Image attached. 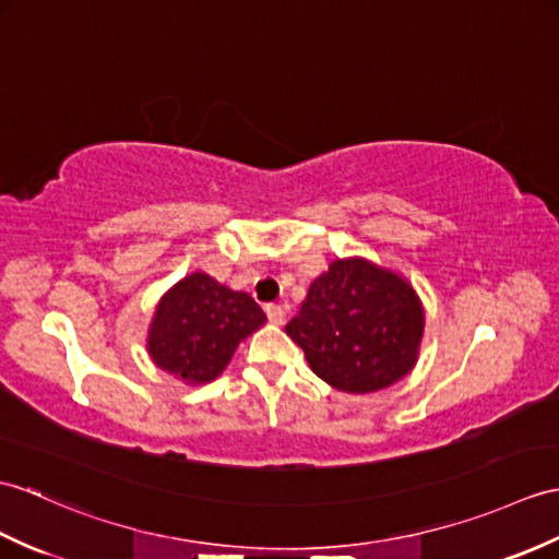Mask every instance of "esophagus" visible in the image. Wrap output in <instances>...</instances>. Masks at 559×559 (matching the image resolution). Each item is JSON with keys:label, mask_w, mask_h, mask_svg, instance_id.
I'll list each match as a JSON object with an SVG mask.
<instances>
[{"label": "esophagus", "mask_w": 559, "mask_h": 559, "mask_svg": "<svg viewBox=\"0 0 559 559\" xmlns=\"http://www.w3.org/2000/svg\"><path fill=\"white\" fill-rule=\"evenodd\" d=\"M264 309H266V317H269V321H271V323H283V319H285V309H283L281 305H266Z\"/></svg>", "instance_id": "obj_1"}]
</instances>
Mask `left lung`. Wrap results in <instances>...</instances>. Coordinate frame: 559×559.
Instances as JSON below:
<instances>
[{"mask_svg": "<svg viewBox=\"0 0 559 559\" xmlns=\"http://www.w3.org/2000/svg\"><path fill=\"white\" fill-rule=\"evenodd\" d=\"M285 333L319 379L345 393H373L417 365L424 307L395 271L361 257L335 259Z\"/></svg>", "mask_w": 559, "mask_h": 559, "instance_id": "1", "label": "left lung"}]
</instances>
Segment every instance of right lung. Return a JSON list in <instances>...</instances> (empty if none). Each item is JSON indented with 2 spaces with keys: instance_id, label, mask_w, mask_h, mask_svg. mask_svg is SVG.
Listing matches in <instances>:
<instances>
[{
  "instance_id": "obj_1",
  "label": "right lung",
  "mask_w": 559,
  "mask_h": 559,
  "mask_svg": "<svg viewBox=\"0 0 559 559\" xmlns=\"http://www.w3.org/2000/svg\"><path fill=\"white\" fill-rule=\"evenodd\" d=\"M266 314L242 290L194 271L164 293L147 333V353L162 371L188 385L210 383Z\"/></svg>"
}]
</instances>
